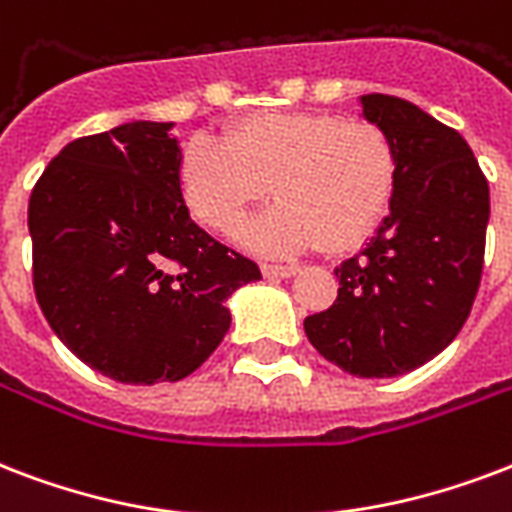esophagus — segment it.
<instances>
[{
	"label": "esophagus",
	"mask_w": 512,
	"mask_h": 512,
	"mask_svg": "<svg viewBox=\"0 0 512 512\" xmlns=\"http://www.w3.org/2000/svg\"><path fill=\"white\" fill-rule=\"evenodd\" d=\"M295 273H298L295 265H273V263L263 265L265 279H290V276H295Z\"/></svg>",
	"instance_id": "obj_1"
}]
</instances>
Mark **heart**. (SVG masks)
Masks as SVG:
<instances>
[{"label": "heart", "instance_id": "b5f03b06", "mask_svg": "<svg viewBox=\"0 0 512 512\" xmlns=\"http://www.w3.org/2000/svg\"><path fill=\"white\" fill-rule=\"evenodd\" d=\"M271 185L279 204L244 233L263 252L357 247L392 206L397 155L368 120L330 112H255L222 144L195 139L182 155L179 187L206 228L230 236Z\"/></svg>", "mask_w": 512, "mask_h": 512}]
</instances>
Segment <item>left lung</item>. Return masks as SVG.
Listing matches in <instances>:
<instances>
[{"mask_svg":"<svg viewBox=\"0 0 512 512\" xmlns=\"http://www.w3.org/2000/svg\"><path fill=\"white\" fill-rule=\"evenodd\" d=\"M389 136L397 190L360 255L335 268L338 298L306 317L314 349L360 378H392L438 357L481 287L489 182L454 128L397 96H362Z\"/></svg>","mask_w":512,"mask_h":512,"instance_id":"obj_1","label":"left lung"}]
</instances>
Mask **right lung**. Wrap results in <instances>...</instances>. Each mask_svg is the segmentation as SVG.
I'll return each mask as SVG.
<instances>
[{"mask_svg": "<svg viewBox=\"0 0 512 512\" xmlns=\"http://www.w3.org/2000/svg\"><path fill=\"white\" fill-rule=\"evenodd\" d=\"M174 123L74 139L29 198L34 292L66 349L120 384L179 381L230 327L260 268L190 220Z\"/></svg>", "mask_w": 512, "mask_h": 512, "instance_id": "1", "label": "right lung"}]
</instances>
